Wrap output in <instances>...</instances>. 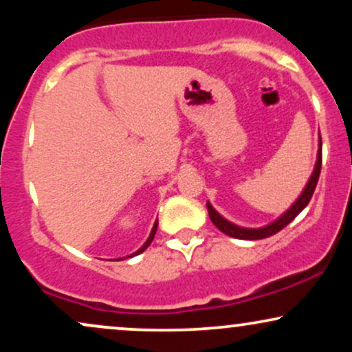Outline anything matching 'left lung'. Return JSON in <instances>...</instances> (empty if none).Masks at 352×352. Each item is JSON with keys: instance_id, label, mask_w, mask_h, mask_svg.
Here are the masks:
<instances>
[{"instance_id": "left-lung-1", "label": "left lung", "mask_w": 352, "mask_h": 352, "mask_svg": "<svg viewBox=\"0 0 352 352\" xmlns=\"http://www.w3.org/2000/svg\"><path fill=\"white\" fill-rule=\"evenodd\" d=\"M321 162H322L321 135H319V148H318L316 165H314V170H313V173H311L308 184H306V187H305V190H302L301 195L298 197V200L294 201L292 207L286 210V212L283 213V215L278 218V220H274L273 223L266 225V227H261V228H243V227H238V225L232 223V221L225 220V218L221 217L220 213H218L217 210L213 208L212 205H210L208 201H207L210 220H212L213 225H215V227L220 230V232H223L225 235L233 236V238H240V240H261V238H268V236L274 235V233H278V232H280V230L285 228L286 225L289 223V221H293L294 218H296L298 213H300L301 210L309 204L311 197H313V193H314V188H316L319 173H321Z\"/></svg>"}]
</instances>
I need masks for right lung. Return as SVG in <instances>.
I'll use <instances>...</instances> for the list:
<instances>
[{
  "label": "right lung",
  "instance_id": "add662e5",
  "mask_svg": "<svg viewBox=\"0 0 352 352\" xmlns=\"http://www.w3.org/2000/svg\"><path fill=\"white\" fill-rule=\"evenodd\" d=\"M157 225H159V220H155V223H153V228H152V232H151V235H148V238H147V241H145V243L140 246L139 250H137V252L134 253V254H131V256H135V254H139V253H142L145 248H147L148 245L152 243V240H153V236H155V232H157Z\"/></svg>",
  "mask_w": 352,
  "mask_h": 352
}]
</instances>
